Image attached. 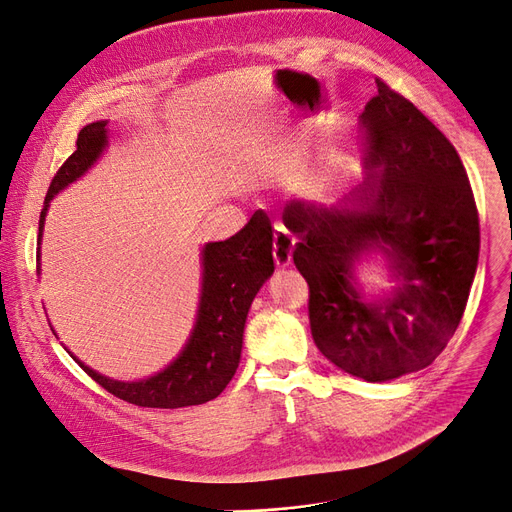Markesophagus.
<instances>
[{
    "instance_id": "esophagus-1",
    "label": "esophagus",
    "mask_w": 512,
    "mask_h": 512,
    "mask_svg": "<svg viewBox=\"0 0 512 512\" xmlns=\"http://www.w3.org/2000/svg\"><path fill=\"white\" fill-rule=\"evenodd\" d=\"M294 252V237L283 224H275V241H273V256L277 267H288L292 262Z\"/></svg>"
}]
</instances>
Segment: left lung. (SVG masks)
Segmentation results:
<instances>
[{
	"mask_svg": "<svg viewBox=\"0 0 512 512\" xmlns=\"http://www.w3.org/2000/svg\"><path fill=\"white\" fill-rule=\"evenodd\" d=\"M361 113L367 178L353 208L292 201L283 224L296 237L294 264L309 283L317 349L340 370L386 382L424 370L464 315L479 262V214L466 170L439 128L376 79ZM382 251L400 288L367 303L354 262Z\"/></svg>",
	"mask_w": 512,
	"mask_h": 512,
	"instance_id": "1",
	"label": "left lung"
}]
</instances>
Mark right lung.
Wrapping results in <instances>:
<instances>
[{
	"mask_svg": "<svg viewBox=\"0 0 512 512\" xmlns=\"http://www.w3.org/2000/svg\"><path fill=\"white\" fill-rule=\"evenodd\" d=\"M105 147L107 121H94L77 134L75 151L54 174L44 210L39 214L37 264L50 201L58 191L84 176ZM201 264L203 281L195 327L185 349L166 370L140 382H119L100 376L71 355L81 370L111 395L140 407L176 410L216 399L237 372L243 327L252 300L275 271L269 216L258 210L237 235L227 241L208 243L203 248Z\"/></svg>",
	"mask_w": 512,
	"mask_h": 512,
	"instance_id": "right-lung-1",
	"label": "right lung"
}]
</instances>
